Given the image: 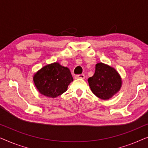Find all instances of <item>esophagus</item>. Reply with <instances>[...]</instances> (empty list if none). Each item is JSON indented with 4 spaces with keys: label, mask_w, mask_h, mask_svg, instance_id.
Instances as JSON below:
<instances>
[{
    "label": "esophagus",
    "mask_w": 148,
    "mask_h": 148,
    "mask_svg": "<svg viewBox=\"0 0 148 148\" xmlns=\"http://www.w3.org/2000/svg\"><path fill=\"white\" fill-rule=\"evenodd\" d=\"M75 79H84L85 78V75L84 74H81V75H76L75 76Z\"/></svg>",
    "instance_id": "34e87169"
}]
</instances>
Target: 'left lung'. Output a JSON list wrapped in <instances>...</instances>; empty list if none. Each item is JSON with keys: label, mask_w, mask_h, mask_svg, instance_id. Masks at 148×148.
I'll use <instances>...</instances> for the list:
<instances>
[{"label": "left lung", "mask_w": 148, "mask_h": 148, "mask_svg": "<svg viewBox=\"0 0 148 148\" xmlns=\"http://www.w3.org/2000/svg\"><path fill=\"white\" fill-rule=\"evenodd\" d=\"M88 81L93 94L104 100H109L116 94L123 83L118 71L102 62L96 64L95 73Z\"/></svg>", "instance_id": "8db88e82"}]
</instances>
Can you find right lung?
<instances>
[{"label":"right lung","instance_id":"add662e5","mask_svg":"<svg viewBox=\"0 0 148 148\" xmlns=\"http://www.w3.org/2000/svg\"><path fill=\"white\" fill-rule=\"evenodd\" d=\"M33 80L40 94L48 98H55L67 90L73 78L69 69L56 62L38 70L34 73Z\"/></svg>","mask_w":148,"mask_h":148}]
</instances>
